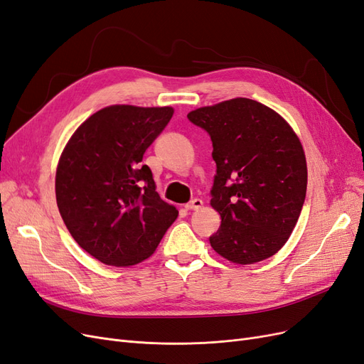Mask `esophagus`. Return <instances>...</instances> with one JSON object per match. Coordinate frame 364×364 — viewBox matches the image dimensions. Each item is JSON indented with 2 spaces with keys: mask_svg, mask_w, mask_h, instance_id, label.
<instances>
[{
  "mask_svg": "<svg viewBox=\"0 0 364 364\" xmlns=\"http://www.w3.org/2000/svg\"><path fill=\"white\" fill-rule=\"evenodd\" d=\"M203 206V202L200 198H194V200H191L190 203H186L185 205V209L186 210H197V209H200Z\"/></svg>",
  "mask_w": 364,
  "mask_h": 364,
  "instance_id": "34e87169",
  "label": "esophagus"
}]
</instances>
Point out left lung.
<instances>
[{"label":"left lung","instance_id":"left-lung-1","mask_svg":"<svg viewBox=\"0 0 364 364\" xmlns=\"http://www.w3.org/2000/svg\"><path fill=\"white\" fill-rule=\"evenodd\" d=\"M188 119L214 147L210 206L221 225L210 247L237 265L274 256L289 240L306 198L307 162L298 135L279 112L247 97L197 108Z\"/></svg>","mask_w":364,"mask_h":364}]
</instances>
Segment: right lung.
Returning a JSON list of instances; mask_svg holds the SVG:
<instances>
[{
  "mask_svg": "<svg viewBox=\"0 0 364 364\" xmlns=\"http://www.w3.org/2000/svg\"><path fill=\"white\" fill-rule=\"evenodd\" d=\"M173 112L109 105L82 122L63 149L55 173L60 215L78 245L105 265L146 260L178 218L141 164Z\"/></svg>",
  "mask_w": 364,
  "mask_h": 364,
  "instance_id": "1",
  "label": "right lung"
}]
</instances>
